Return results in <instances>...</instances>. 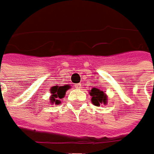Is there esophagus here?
Returning a JSON list of instances; mask_svg holds the SVG:
<instances>
[{
  "label": "esophagus",
  "instance_id": "1",
  "mask_svg": "<svg viewBox=\"0 0 154 154\" xmlns=\"http://www.w3.org/2000/svg\"><path fill=\"white\" fill-rule=\"evenodd\" d=\"M75 87H76L77 89H80V88H81V84H77V85H75Z\"/></svg>",
  "mask_w": 154,
  "mask_h": 154
}]
</instances>
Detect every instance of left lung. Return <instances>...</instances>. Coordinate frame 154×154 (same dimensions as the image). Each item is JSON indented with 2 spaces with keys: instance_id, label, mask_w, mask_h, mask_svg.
Segmentation results:
<instances>
[{
  "instance_id": "1",
  "label": "left lung",
  "mask_w": 154,
  "mask_h": 154,
  "mask_svg": "<svg viewBox=\"0 0 154 154\" xmlns=\"http://www.w3.org/2000/svg\"><path fill=\"white\" fill-rule=\"evenodd\" d=\"M90 95L92 96L91 102L95 106H100L102 104L106 105L108 103V96L106 95L105 92L100 90L99 88L94 87L89 92Z\"/></svg>"
}]
</instances>
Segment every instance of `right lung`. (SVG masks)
I'll return each mask as SVG.
<instances>
[{
    "mask_svg": "<svg viewBox=\"0 0 154 154\" xmlns=\"http://www.w3.org/2000/svg\"><path fill=\"white\" fill-rule=\"evenodd\" d=\"M70 88V85H61V86H59V85H55V86H52L51 89H50V92L51 94V97H50V103L51 105L55 104V105H58L60 104L61 102H60V99H62L65 94H66V92Z\"/></svg>",
    "mask_w": 154,
    "mask_h": 154,
    "instance_id": "add662e5",
    "label": "right lung"
}]
</instances>
